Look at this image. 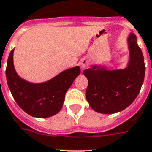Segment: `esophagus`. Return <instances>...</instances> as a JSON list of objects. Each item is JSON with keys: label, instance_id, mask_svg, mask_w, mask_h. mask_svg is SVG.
Segmentation results:
<instances>
[{"label": "esophagus", "instance_id": "obj_1", "mask_svg": "<svg viewBox=\"0 0 152 152\" xmlns=\"http://www.w3.org/2000/svg\"><path fill=\"white\" fill-rule=\"evenodd\" d=\"M87 65H88V61H87V58H83L80 60V65L82 69H85V68L87 67Z\"/></svg>", "mask_w": 152, "mask_h": 152}]
</instances>
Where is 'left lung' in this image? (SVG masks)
<instances>
[{
  "mask_svg": "<svg viewBox=\"0 0 152 152\" xmlns=\"http://www.w3.org/2000/svg\"><path fill=\"white\" fill-rule=\"evenodd\" d=\"M129 56L123 69H108L94 65L83 71L88 80L86 97L92 109L102 114H113L124 110L137 97L145 74L144 60L137 37L127 38Z\"/></svg>",
  "mask_w": 152,
  "mask_h": 152,
  "instance_id": "8db88e82",
  "label": "left lung"
}]
</instances>
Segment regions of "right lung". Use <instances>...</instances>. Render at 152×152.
<instances>
[{
	"label": "right lung",
	"instance_id": "obj_1",
	"mask_svg": "<svg viewBox=\"0 0 152 152\" xmlns=\"http://www.w3.org/2000/svg\"><path fill=\"white\" fill-rule=\"evenodd\" d=\"M13 53L14 49L8 56L6 78L18 105L27 114L37 118H48L60 112L65 93L80 74V68L68 69L46 82L33 83L17 74L13 64Z\"/></svg>",
	"mask_w": 152,
	"mask_h": 152
}]
</instances>
